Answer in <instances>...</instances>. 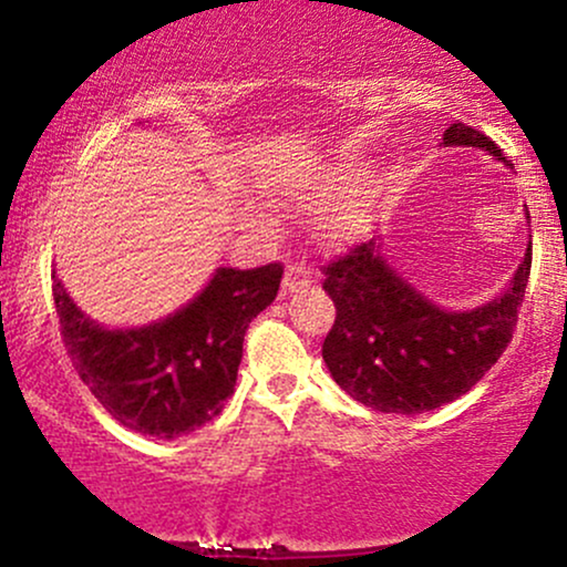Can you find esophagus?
<instances>
[{"label": "esophagus", "mask_w": 567, "mask_h": 567, "mask_svg": "<svg viewBox=\"0 0 567 567\" xmlns=\"http://www.w3.org/2000/svg\"><path fill=\"white\" fill-rule=\"evenodd\" d=\"M311 285V271L306 264H290L288 271H285V279H282V292L288 296V292H298L303 288H309Z\"/></svg>", "instance_id": "1"}]
</instances>
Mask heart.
I'll list each match as a JSON object with an SVG mask.
<instances>
[{
    "label": "heart",
    "instance_id": "1",
    "mask_svg": "<svg viewBox=\"0 0 567 567\" xmlns=\"http://www.w3.org/2000/svg\"><path fill=\"white\" fill-rule=\"evenodd\" d=\"M349 226H351L349 218H336L333 224H330V234H333V237H343V234L349 231Z\"/></svg>",
    "mask_w": 567,
    "mask_h": 567
}]
</instances>
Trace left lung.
Here are the masks:
<instances>
[{
    "mask_svg": "<svg viewBox=\"0 0 567 567\" xmlns=\"http://www.w3.org/2000/svg\"><path fill=\"white\" fill-rule=\"evenodd\" d=\"M442 141L485 148L514 167L498 143L464 122L447 127ZM379 247L370 239L322 266V288L336 303L322 360L338 386L362 405L381 413H424L470 392L509 347L528 288L533 245L509 290L472 311H445L426 301L383 261Z\"/></svg>",
    "mask_w": 567,
    "mask_h": 567,
    "instance_id": "obj_1",
    "label": "left lung"
}]
</instances>
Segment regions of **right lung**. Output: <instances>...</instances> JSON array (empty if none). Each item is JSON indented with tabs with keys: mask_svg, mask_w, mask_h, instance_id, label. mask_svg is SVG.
Returning <instances> with one entry per match:
<instances>
[{
	"mask_svg": "<svg viewBox=\"0 0 567 567\" xmlns=\"http://www.w3.org/2000/svg\"><path fill=\"white\" fill-rule=\"evenodd\" d=\"M282 264L218 269L192 303L138 330H103L53 275L61 338L84 386L122 426L173 440L205 426L234 394L252 317L277 298Z\"/></svg>",
	"mask_w": 567,
	"mask_h": 567,
	"instance_id": "add662e5",
	"label": "right lung"
}]
</instances>
